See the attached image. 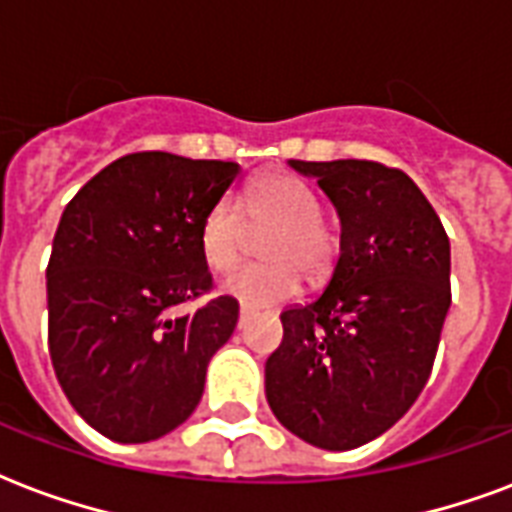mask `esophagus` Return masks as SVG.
Instances as JSON below:
<instances>
[{
	"label": "esophagus",
	"instance_id": "1",
	"mask_svg": "<svg viewBox=\"0 0 512 512\" xmlns=\"http://www.w3.org/2000/svg\"><path fill=\"white\" fill-rule=\"evenodd\" d=\"M237 323H240V328H243L245 323H248V310H240V320H237Z\"/></svg>",
	"mask_w": 512,
	"mask_h": 512
}]
</instances>
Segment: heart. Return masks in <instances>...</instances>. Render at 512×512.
Masks as SVG:
<instances>
[{
  "mask_svg": "<svg viewBox=\"0 0 512 512\" xmlns=\"http://www.w3.org/2000/svg\"><path fill=\"white\" fill-rule=\"evenodd\" d=\"M269 227L261 235L264 264H248L224 277V293L248 310H272L293 299L307 280L331 275L339 259V232L320 213V197L293 173L256 178L243 194L213 202L200 221V251L213 272H229L243 259L248 229Z\"/></svg>",
  "mask_w": 512,
  "mask_h": 512,
  "instance_id": "b5f03b06",
  "label": "heart"
}]
</instances>
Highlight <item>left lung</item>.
<instances>
[{
	"label": "left lung",
	"mask_w": 512,
	"mask_h": 512,
	"mask_svg": "<svg viewBox=\"0 0 512 512\" xmlns=\"http://www.w3.org/2000/svg\"><path fill=\"white\" fill-rule=\"evenodd\" d=\"M342 219L334 277L285 310L267 360L272 414L301 441L347 451L390 430L425 390L451 307V248L438 213L400 168L301 162Z\"/></svg>",
	"instance_id": "left-lung-1"
}]
</instances>
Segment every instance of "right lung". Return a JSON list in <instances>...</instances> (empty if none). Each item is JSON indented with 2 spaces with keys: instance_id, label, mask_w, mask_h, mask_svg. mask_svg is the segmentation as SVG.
<instances>
[{
  "instance_id": "add662e5",
  "label": "right lung",
  "mask_w": 512,
  "mask_h": 512,
  "mask_svg": "<svg viewBox=\"0 0 512 512\" xmlns=\"http://www.w3.org/2000/svg\"><path fill=\"white\" fill-rule=\"evenodd\" d=\"M237 162L125 154L66 205L47 261V350L66 398L117 443H146L189 419L237 301L211 296L200 221ZM208 295L197 311L181 303Z\"/></svg>"
}]
</instances>
